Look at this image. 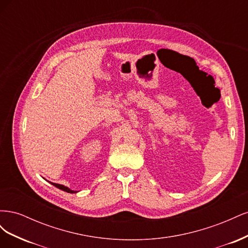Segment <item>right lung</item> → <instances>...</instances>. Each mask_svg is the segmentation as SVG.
Returning a JSON list of instances; mask_svg holds the SVG:
<instances>
[{
  "mask_svg": "<svg viewBox=\"0 0 248 248\" xmlns=\"http://www.w3.org/2000/svg\"><path fill=\"white\" fill-rule=\"evenodd\" d=\"M51 184L54 185V186H56V187H58L59 189L64 190V191H66V192H69V193H76V192H78V191L71 190V189L68 188V187H66V186H64V185H61V184H57V183H51Z\"/></svg>",
  "mask_w": 248,
  "mask_h": 248,
  "instance_id": "obj_1",
  "label": "right lung"
}]
</instances>
